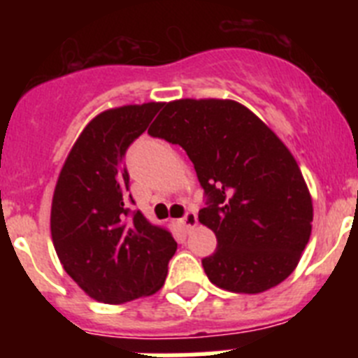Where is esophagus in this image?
I'll return each instance as SVG.
<instances>
[{"instance_id":"34e87169","label":"esophagus","mask_w":358,"mask_h":358,"mask_svg":"<svg viewBox=\"0 0 358 358\" xmlns=\"http://www.w3.org/2000/svg\"><path fill=\"white\" fill-rule=\"evenodd\" d=\"M181 224L185 226V229H192V227L197 226V215L194 211H186L185 217L181 218Z\"/></svg>"}]
</instances>
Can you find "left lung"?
<instances>
[{
    "mask_svg": "<svg viewBox=\"0 0 358 358\" xmlns=\"http://www.w3.org/2000/svg\"><path fill=\"white\" fill-rule=\"evenodd\" d=\"M148 134L185 148L204 189L201 224L217 236L202 260L213 285L258 294L289 278L308 243L312 199L289 148L233 100L164 103Z\"/></svg>",
    "mask_w": 358,
    "mask_h": 358,
    "instance_id": "8db88e82",
    "label": "left lung"
}]
</instances>
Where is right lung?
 <instances>
[{"label":"right lung","mask_w":358,"mask_h":358,"mask_svg":"<svg viewBox=\"0 0 358 358\" xmlns=\"http://www.w3.org/2000/svg\"><path fill=\"white\" fill-rule=\"evenodd\" d=\"M164 103L123 106L91 120L73 145L52 202V238L73 281L96 301L120 305L163 287L177 249L127 202L125 154Z\"/></svg>","instance_id":"add662e5"}]
</instances>
